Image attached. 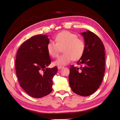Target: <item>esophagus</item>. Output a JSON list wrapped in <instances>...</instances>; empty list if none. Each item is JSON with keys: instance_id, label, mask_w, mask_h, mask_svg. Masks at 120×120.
I'll list each match as a JSON object with an SVG mask.
<instances>
[{"instance_id": "1", "label": "esophagus", "mask_w": 120, "mask_h": 120, "mask_svg": "<svg viewBox=\"0 0 120 120\" xmlns=\"http://www.w3.org/2000/svg\"><path fill=\"white\" fill-rule=\"evenodd\" d=\"M57 68H58V69H62L64 68V66H58Z\"/></svg>"}]
</instances>
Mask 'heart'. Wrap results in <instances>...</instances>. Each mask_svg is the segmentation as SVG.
Returning a JSON list of instances; mask_svg holds the SVG:
<instances>
[{"mask_svg":"<svg viewBox=\"0 0 120 120\" xmlns=\"http://www.w3.org/2000/svg\"><path fill=\"white\" fill-rule=\"evenodd\" d=\"M56 42L51 41L47 44V50L52 57H57L63 49L64 53L54 62L56 65H65L74 60H79L83 55L85 44L83 40L78 38L76 34L67 31H62L55 37Z\"/></svg>","mask_w":120,"mask_h":120,"instance_id":"heart-1","label":"heart"}]
</instances>
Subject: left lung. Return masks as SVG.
<instances>
[{"mask_svg": "<svg viewBox=\"0 0 120 120\" xmlns=\"http://www.w3.org/2000/svg\"><path fill=\"white\" fill-rule=\"evenodd\" d=\"M85 49L77 64L70 68L69 82L72 90L81 96L94 94L100 87L105 73V47L98 37L90 31L81 33Z\"/></svg>", "mask_w": 120, "mask_h": 120, "instance_id": "left-lung-1", "label": "left lung"}]
</instances>
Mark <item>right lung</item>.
Returning a JSON list of instances; mask_svg holds the SVG:
<instances>
[{
	"instance_id": "right-lung-1",
	"label": "right lung",
	"mask_w": 120,
	"mask_h": 120,
	"mask_svg": "<svg viewBox=\"0 0 120 120\" xmlns=\"http://www.w3.org/2000/svg\"><path fill=\"white\" fill-rule=\"evenodd\" d=\"M46 35L31 37L21 45L16 54L15 69L20 86L31 97L41 98L52 91V79L57 67L47 68L51 63L47 50Z\"/></svg>"
}]
</instances>
